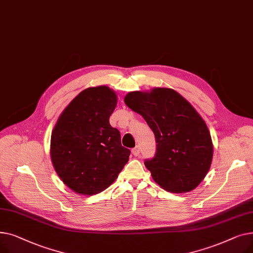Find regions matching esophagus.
<instances>
[{
    "label": "esophagus",
    "instance_id": "obj_1",
    "mask_svg": "<svg viewBox=\"0 0 253 253\" xmlns=\"http://www.w3.org/2000/svg\"><path fill=\"white\" fill-rule=\"evenodd\" d=\"M139 153H140V149H139L138 145H136L134 149H132V154H133L134 156H138Z\"/></svg>",
    "mask_w": 253,
    "mask_h": 253
}]
</instances>
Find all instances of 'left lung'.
I'll list each match as a JSON object with an SVG mask.
<instances>
[{"label":"left lung","instance_id":"obj_1","mask_svg":"<svg viewBox=\"0 0 253 253\" xmlns=\"http://www.w3.org/2000/svg\"><path fill=\"white\" fill-rule=\"evenodd\" d=\"M124 101L153 130L157 151L144 165L162 189L190 192L209 171L213 144L204 120L179 93L169 88L129 92Z\"/></svg>","mask_w":253,"mask_h":253}]
</instances>
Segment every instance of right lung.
Here are the masks:
<instances>
[{
    "instance_id": "add662e5",
    "label": "right lung",
    "mask_w": 253,
    "mask_h": 253,
    "mask_svg": "<svg viewBox=\"0 0 253 253\" xmlns=\"http://www.w3.org/2000/svg\"><path fill=\"white\" fill-rule=\"evenodd\" d=\"M116 93L106 86L83 90L66 106L51 134L53 167L64 184L81 195L104 191L129 160L121 134L110 125Z\"/></svg>"
}]
</instances>
